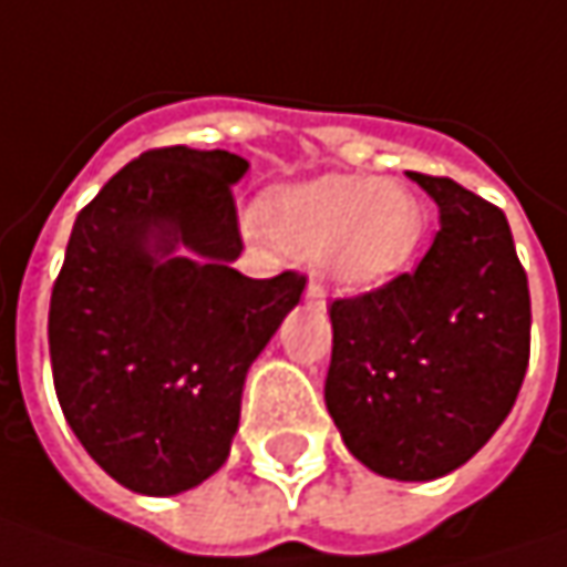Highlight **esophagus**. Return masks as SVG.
Wrapping results in <instances>:
<instances>
[{
  "instance_id": "34e87169",
  "label": "esophagus",
  "mask_w": 567,
  "mask_h": 567,
  "mask_svg": "<svg viewBox=\"0 0 567 567\" xmlns=\"http://www.w3.org/2000/svg\"><path fill=\"white\" fill-rule=\"evenodd\" d=\"M306 299H309V302H321V299H324V287H321L318 280H309V287H306Z\"/></svg>"
}]
</instances>
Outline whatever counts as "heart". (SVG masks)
Returning a JSON list of instances; mask_svg holds the SVG:
<instances>
[{
	"label": "heart",
	"mask_w": 567,
	"mask_h": 567,
	"mask_svg": "<svg viewBox=\"0 0 567 567\" xmlns=\"http://www.w3.org/2000/svg\"><path fill=\"white\" fill-rule=\"evenodd\" d=\"M255 229L296 255H318L340 284L362 287L401 271L420 239V207L394 183L324 176L274 195L265 227Z\"/></svg>",
	"instance_id": "b5f03b06"
}]
</instances>
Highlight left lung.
Here are the masks:
<instances>
[{
  "instance_id": "obj_1",
  "label": "left lung",
  "mask_w": 567,
  "mask_h": 567,
  "mask_svg": "<svg viewBox=\"0 0 567 567\" xmlns=\"http://www.w3.org/2000/svg\"><path fill=\"white\" fill-rule=\"evenodd\" d=\"M410 176L442 229L416 271L331 302L324 403L365 467L435 480L512 413L530 362V287L502 207L447 176Z\"/></svg>"
}]
</instances>
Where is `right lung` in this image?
<instances>
[{
  "mask_svg": "<svg viewBox=\"0 0 567 567\" xmlns=\"http://www.w3.org/2000/svg\"><path fill=\"white\" fill-rule=\"evenodd\" d=\"M239 154L154 147L81 207L50 296L59 406L125 489L176 495L224 467L243 381L306 277L255 280L233 183ZM186 245L198 259L173 256Z\"/></svg>",
  "mask_w": 567,
  "mask_h": 567,
  "instance_id": "1",
  "label": "right lung"
}]
</instances>
